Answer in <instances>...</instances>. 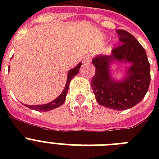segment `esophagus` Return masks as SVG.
Masks as SVG:
<instances>
[{
  "mask_svg": "<svg viewBox=\"0 0 159 159\" xmlns=\"http://www.w3.org/2000/svg\"><path fill=\"white\" fill-rule=\"evenodd\" d=\"M91 62V56L90 55H87L84 58V63H87V62Z\"/></svg>",
  "mask_w": 159,
  "mask_h": 159,
  "instance_id": "obj_1",
  "label": "esophagus"
}]
</instances>
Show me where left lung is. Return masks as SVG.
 <instances>
[{
    "instance_id": "obj_1",
    "label": "left lung",
    "mask_w": 159,
    "mask_h": 159,
    "mask_svg": "<svg viewBox=\"0 0 159 159\" xmlns=\"http://www.w3.org/2000/svg\"><path fill=\"white\" fill-rule=\"evenodd\" d=\"M120 45L111 55H97L92 59L96 73L91 86L101 106L116 111L132 108L143 99L150 84V65L143 46L131 34L117 30ZM129 63L123 80L117 81L111 75L114 62Z\"/></svg>"
}]
</instances>
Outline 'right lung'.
Segmentation results:
<instances>
[{
  "label": "right lung",
  "instance_id": "1",
  "mask_svg": "<svg viewBox=\"0 0 159 159\" xmlns=\"http://www.w3.org/2000/svg\"><path fill=\"white\" fill-rule=\"evenodd\" d=\"M82 66V62H79L78 64L74 67L73 68H72L71 70L68 71V73H67V82H66V85H65V87L62 92L61 94L58 96V97L54 99L53 101L50 102L49 103H47V104L44 105H36V106H25L28 108L31 109V110H34V111H52L53 109L57 108L59 106H62L63 103H64L65 100H66V96L67 94V91H68V87H69V84L71 80L72 79V77L76 76V75L79 72L80 67ZM10 70V68H9Z\"/></svg>",
  "mask_w": 159,
  "mask_h": 159
}]
</instances>
